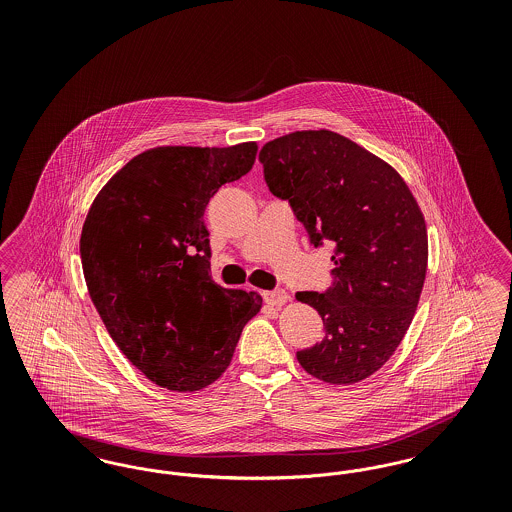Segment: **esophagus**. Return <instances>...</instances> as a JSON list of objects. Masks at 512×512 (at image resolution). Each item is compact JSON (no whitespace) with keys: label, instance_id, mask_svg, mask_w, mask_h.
Masks as SVG:
<instances>
[{"label":"esophagus","instance_id":"34e87169","mask_svg":"<svg viewBox=\"0 0 512 512\" xmlns=\"http://www.w3.org/2000/svg\"><path fill=\"white\" fill-rule=\"evenodd\" d=\"M286 301H290V295L284 290H274V292H265V303L270 307H280Z\"/></svg>","mask_w":512,"mask_h":512}]
</instances>
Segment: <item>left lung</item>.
I'll use <instances>...</instances> for the list:
<instances>
[{
  "label": "left lung",
  "instance_id": "left-lung-1",
  "mask_svg": "<svg viewBox=\"0 0 512 512\" xmlns=\"http://www.w3.org/2000/svg\"><path fill=\"white\" fill-rule=\"evenodd\" d=\"M259 159L311 242H334V286L295 293L324 322V338L297 361L326 384H357L388 363L413 322L428 268L424 215L390 163L338 132L297 130Z\"/></svg>",
  "mask_w": 512,
  "mask_h": 512
}]
</instances>
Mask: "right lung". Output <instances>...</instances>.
I'll use <instances>...</instances> for the list:
<instances>
[{"instance_id":"right-lung-1","label":"right lung","mask_w":512,"mask_h":512,"mask_svg":"<svg viewBox=\"0 0 512 512\" xmlns=\"http://www.w3.org/2000/svg\"><path fill=\"white\" fill-rule=\"evenodd\" d=\"M257 142L159 146L115 172L80 234L88 293L109 336L153 384L199 391L228 368L257 292L211 276L203 213L222 184L251 171Z\"/></svg>"}]
</instances>
